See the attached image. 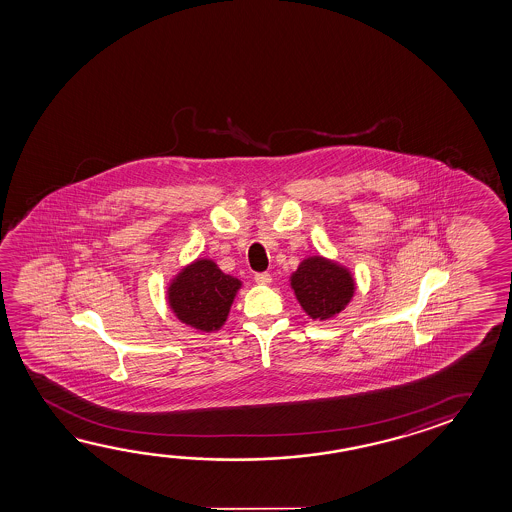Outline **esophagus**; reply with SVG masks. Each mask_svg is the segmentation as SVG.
<instances>
[{"mask_svg": "<svg viewBox=\"0 0 512 512\" xmlns=\"http://www.w3.org/2000/svg\"><path fill=\"white\" fill-rule=\"evenodd\" d=\"M254 281H256L258 285H270V283H272V276H270L269 272H258V274L254 276Z\"/></svg>", "mask_w": 512, "mask_h": 512, "instance_id": "esophagus-1", "label": "esophagus"}]
</instances>
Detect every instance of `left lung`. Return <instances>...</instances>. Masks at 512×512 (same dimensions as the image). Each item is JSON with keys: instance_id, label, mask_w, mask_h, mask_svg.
<instances>
[{"instance_id": "obj_1", "label": "left lung", "mask_w": 512, "mask_h": 512, "mask_svg": "<svg viewBox=\"0 0 512 512\" xmlns=\"http://www.w3.org/2000/svg\"><path fill=\"white\" fill-rule=\"evenodd\" d=\"M292 288L312 319H328L340 312L355 290L349 272L322 258L304 260L292 276Z\"/></svg>"}]
</instances>
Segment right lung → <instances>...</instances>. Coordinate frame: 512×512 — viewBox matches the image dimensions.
Returning a JSON list of instances; mask_svg holds the SVG:
<instances>
[{
    "mask_svg": "<svg viewBox=\"0 0 512 512\" xmlns=\"http://www.w3.org/2000/svg\"><path fill=\"white\" fill-rule=\"evenodd\" d=\"M240 281L213 261H195L170 285V306L182 322L202 331L218 330L227 319Z\"/></svg>",
    "mask_w": 512,
    "mask_h": 512,
    "instance_id": "1",
    "label": "right lung"
}]
</instances>
